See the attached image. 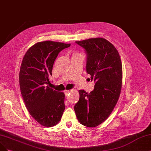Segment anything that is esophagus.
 <instances>
[{
  "mask_svg": "<svg viewBox=\"0 0 151 151\" xmlns=\"http://www.w3.org/2000/svg\"><path fill=\"white\" fill-rule=\"evenodd\" d=\"M70 91H64V92H65V96H67L69 94V93H70Z\"/></svg>",
  "mask_w": 151,
  "mask_h": 151,
  "instance_id": "obj_1",
  "label": "esophagus"
}]
</instances>
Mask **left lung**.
<instances>
[{
    "instance_id": "1",
    "label": "left lung",
    "mask_w": 151,
    "mask_h": 151,
    "mask_svg": "<svg viewBox=\"0 0 151 151\" xmlns=\"http://www.w3.org/2000/svg\"><path fill=\"white\" fill-rule=\"evenodd\" d=\"M85 49L86 72L95 82L89 93L79 90V100L74 106L79 122L93 127L106 121L116 106L120 96L122 66L117 50L103 38L76 41Z\"/></svg>"
}]
</instances>
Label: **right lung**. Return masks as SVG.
<instances>
[{"label": "right lung", "instance_id": "add662e5", "mask_svg": "<svg viewBox=\"0 0 151 151\" xmlns=\"http://www.w3.org/2000/svg\"><path fill=\"white\" fill-rule=\"evenodd\" d=\"M70 45L50 40L36 43L26 52L20 66L19 84L25 106L31 116L45 127L58 124L65 110L64 93L47 84L57 57Z\"/></svg>", "mask_w": 151, "mask_h": 151}]
</instances>
